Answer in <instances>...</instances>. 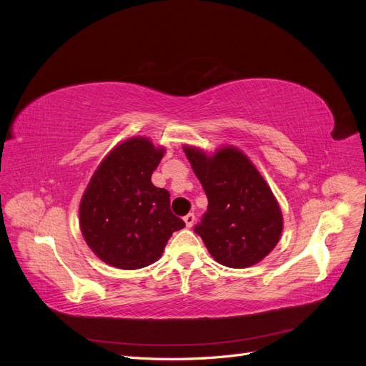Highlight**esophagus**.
Segmentation results:
<instances>
[{
	"label": "esophagus",
	"instance_id": "obj_1",
	"mask_svg": "<svg viewBox=\"0 0 366 366\" xmlns=\"http://www.w3.org/2000/svg\"><path fill=\"white\" fill-rule=\"evenodd\" d=\"M183 219H184L186 227H192L194 223H195V215H194V214H187Z\"/></svg>",
	"mask_w": 366,
	"mask_h": 366
}]
</instances>
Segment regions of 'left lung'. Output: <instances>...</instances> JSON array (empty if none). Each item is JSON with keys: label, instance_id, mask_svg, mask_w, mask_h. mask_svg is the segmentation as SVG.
<instances>
[{"label": "left lung", "instance_id": "left-lung-1", "mask_svg": "<svg viewBox=\"0 0 366 366\" xmlns=\"http://www.w3.org/2000/svg\"><path fill=\"white\" fill-rule=\"evenodd\" d=\"M183 151L207 197V212L194 230L212 258L232 269L262 261L284 227L281 207L264 177L232 145L214 154L189 145Z\"/></svg>", "mask_w": 366, "mask_h": 366}]
</instances>
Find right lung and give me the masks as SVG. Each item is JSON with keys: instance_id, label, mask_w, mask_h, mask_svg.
<instances>
[{"instance_id": "obj_1", "label": "right lung", "mask_w": 366, "mask_h": 366, "mask_svg": "<svg viewBox=\"0 0 366 366\" xmlns=\"http://www.w3.org/2000/svg\"><path fill=\"white\" fill-rule=\"evenodd\" d=\"M164 148L134 136L109 151L81 198L79 226L85 242L105 264L136 270L156 262L184 221L169 209V192L151 175Z\"/></svg>"}]
</instances>
